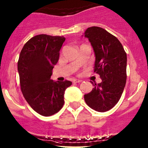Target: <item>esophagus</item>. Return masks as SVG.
I'll use <instances>...</instances> for the list:
<instances>
[{
  "label": "esophagus",
  "instance_id": "1",
  "mask_svg": "<svg viewBox=\"0 0 148 148\" xmlns=\"http://www.w3.org/2000/svg\"><path fill=\"white\" fill-rule=\"evenodd\" d=\"M82 81L80 80V79H74V81H73V82L74 83H81Z\"/></svg>",
  "mask_w": 148,
  "mask_h": 148
}]
</instances>
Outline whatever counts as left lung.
Wrapping results in <instances>:
<instances>
[{"label":"left lung","mask_w":148,"mask_h":148,"mask_svg":"<svg viewBox=\"0 0 148 148\" xmlns=\"http://www.w3.org/2000/svg\"><path fill=\"white\" fill-rule=\"evenodd\" d=\"M84 36L88 38L95 53L94 72L102 79L98 84L91 82L94 88L84 95V100L90 108L104 112L116 105L124 91L127 56L117 38L101 27H89Z\"/></svg>","instance_id":"left-lung-1"}]
</instances>
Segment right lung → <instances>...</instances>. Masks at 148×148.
I'll use <instances>...</instances> for the list:
<instances>
[{
	"label": "right lung",
	"instance_id": "1",
	"mask_svg": "<svg viewBox=\"0 0 148 148\" xmlns=\"http://www.w3.org/2000/svg\"><path fill=\"white\" fill-rule=\"evenodd\" d=\"M64 40V36H35L24 44L19 55L21 90L31 108L42 116H51L61 110L64 91L72 84L50 79Z\"/></svg>",
	"mask_w": 148,
	"mask_h": 148
}]
</instances>
